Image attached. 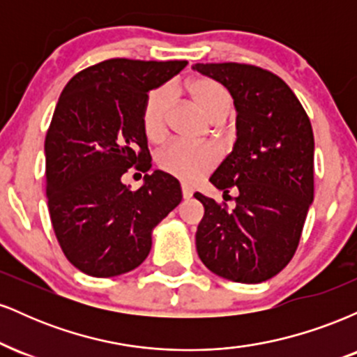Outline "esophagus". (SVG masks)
I'll return each instance as SVG.
<instances>
[{"label":"esophagus","mask_w":357,"mask_h":357,"mask_svg":"<svg viewBox=\"0 0 357 357\" xmlns=\"http://www.w3.org/2000/svg\"><path fill=\"white\" fill-rule=\"evenodd\" d=\"M181 195H183L184 199H190L191 196H192V190H191L190 186H186V184H183V186H181Z\"/></svg>","instance_id":"esophagus-1"}]
</instances>
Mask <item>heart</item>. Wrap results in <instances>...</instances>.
Instances as JSON below:
<instances>
[{"label":"heart","instance_id":"1","mask_svg":"<svg viewBox=\"0 0 357 357\" xmlns=\"http://www.w3.org/2000/svg\"><path fill=\"white\" fill-rule=\"evenodd\" d=\"M186 92L213 124H220L231 110V93L227 87L208 77H196L186 84ZM171 92L167 87L155 89L147 96L142 107V130L151 142H161L167 132V114ZM218 162V153L211 146H190L181 142L162 147L155 155V165L162 173L183 183H195L210 173Z\"/></svg>","mask_w":357,"mask_h":357}]
</instances>
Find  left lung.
I'll use <instances>...</instances> for the list:
<instances>
[{"instance_id":"8db88e82","label":"left lung","mask_w":357,"mask_h":357,"mask_svg":"<svg viewBox=\"0 0 357 357\" xmlns=\"http://www.w3.org/2000/svg\"><path fill=\"white\" fill-rule=\"evenodd\" d=\"M233 97L236 141L210 183L238 191L233 211L195 192L204 216L196 250L227 280L260 284L296 253L314 199V134L304 107L280 77L247 63H195Z\"/></svg>"}]
</instances>
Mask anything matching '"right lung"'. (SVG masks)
I'll return each instance as SVG.
<instances>
[{"label": "right lung", "instance_id": "right-lung-1", "mask_svg": "<svg viewBox=\"0 0 357 357\" xmlns=\"http://www.w3.org/2000/svg\"><path fill=\"white\" fill-rule=\"evenodd\" d=\"M186 60L112 59L65 85L45 139L48 211L65 257L87 275L107 278L146 260L153 230L181 203V186L155 169L142 130V107ZM146 172L136 192L121 183L129 167Z\"/></svg>", "mask_w": 357, "mask_h": 357}]
</instances>
